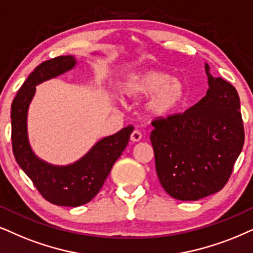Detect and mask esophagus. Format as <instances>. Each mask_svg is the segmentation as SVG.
Wrapping results in <instances>:
<instances>
[{"instance_id":"34e87169","label":"esophagus","mask_w":253,"mask_h":253,"mask_svg":"<svg viewBox=\"0 0 253 253\" xmlns=\"http://www.w3.org/2000/svg\"><path fill=\"white\" fill-rule=\"evenodd\" d=\"M141 137H142V134L140 130H137V129H134L132 134H130V140H132L133 142L140 141V140H141Z\"/></svg>"}]
</instances>
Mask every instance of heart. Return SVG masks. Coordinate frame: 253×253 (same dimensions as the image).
I'll return each mask as SVG.
<instances>
[{
	"label": "heart",
	"instance_id": "b5f03b06",
	"mask_svg": "<svg viewBox=\"0 0 253 253\" xmlns=\"http://www.w3.org/2000/svg\"><path fill=\"white\" fill-rule=\"evenodd\" d=\"M121 89L129 97L150 95L146 111L155 118L167 117L181 106L185 98V88L181 81L167 72L158 70L130 75L121 85Z\"/></svg>",
	"mask_w": 253,
	"mask_h": 253
}]
</instances>
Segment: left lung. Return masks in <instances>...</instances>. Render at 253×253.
<instances>
[{"label": "left lung", "instance_id": "8db88e82", "mask_svg": "<svg viewBox=\"0 0 253 253\" xmlns=\"http://www.w3.org/2000/svg\"><path fill=\"white\" fill-rule=\"evenodd\" d=\"M206 72V97L183 113L152 121L156 174L167 194L180 201L222 190L244 145L237 89L213 77L208 64Z\"/></svg>", "mask_w": 253, "mask_h": 253}]
</instances>
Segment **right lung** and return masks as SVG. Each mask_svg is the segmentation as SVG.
I'll use <instances>...</instances> for the list:
<instances>
[{"instance_id":"1","label":"right lung","mask_w":253,"mask_h":253,"mask_svg":"<svg viewBox=\"0 0 253 253\" xmlns=\"http://www.w3.org/2000/svg\"><path fill=\"white\" fill-rule=\"evenodd\" d=\"M75 65L72 56H59L40 64L18 89L11 104V143L16 162L42 196L50 203L63 207L83 206L99 193L114 162L128 145L134 129L129 125L104 137L87 154L69 166L49 165L34 154L28 140L27 114L36 86Z\"/></svg>"}]
</instances>
